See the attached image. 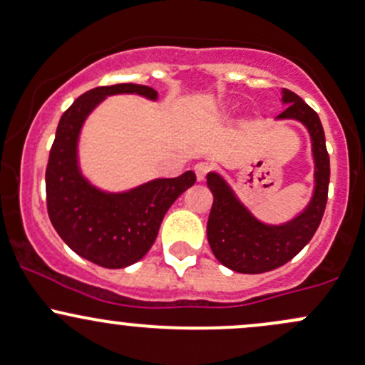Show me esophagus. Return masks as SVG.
Here are the masks:
<instances>
[{
    "label": "esophagus",
    "instance_id": "1",
    "mask_svg": "<svg viewBox=\"0 0 365 365\" xmlns=\"http://www.w3.org/2000/svg\"><path fill=\"white\" fill-rule=\"evenodd\" d=\"M209 170H210V163H207V162L197 163V165H195V174H197L198 181H203Z\"/></svg>",
    "mask_w": 365,
    "mask_h": 365
}]
</instances>
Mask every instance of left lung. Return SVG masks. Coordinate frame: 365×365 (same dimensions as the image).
Listing matches in <instances>:
<instances>
[{
	"label": "left lung",
	"mask_w": 365,
	"mask_h": 365,
	"mask_svg": "<svg viewBox=\"0 0 365 365\" xmlns=\"http://www.w3.org/2000/svg\"><path fill=\"white\" fill-rule=\"evenodd\" d=\"M280 93L282 104L287 108L275 120L299 121L308 130L315 163V187L303 212L282 225H268L250 212L221 174H207V186L214 195L207 222L209 245L215 259L238 273L272 272L291 261L312 240L327 203L331 167L319 115L291 90L282 88Z\"/></svg>",
	"instance_id": "8db88e82"
}]
</instances>
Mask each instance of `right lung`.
<instances>
[{"mask_svg":"<svg viewBox=\"0 0 365 365\" xmlns=\"http://www.w3.org/2000/svg\"><path fill=\"white\" fill-rule=\"evenodd\" d=\"M134 93L155 103L156 90L118 83L85 92L61 116L46 167V207L58 237L78 256L103 268H125L155 244L163 215L197 181L193 170L179 178L151 179L127 191H104L83 175L78 156L81 128L106 97Z\"/></svg>","mask_w":365,"mask_h":365,"instance_id":"right-lung-1","label":"right lung"}]
</instances>
